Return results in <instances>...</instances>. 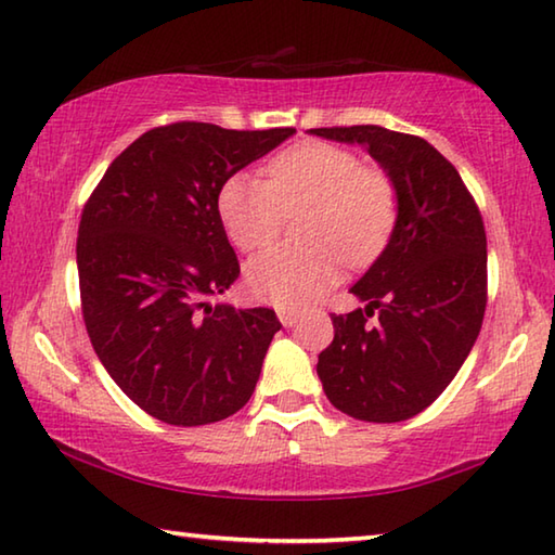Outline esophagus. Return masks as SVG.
<instances>
[{"label":"esophagus","instance_id":"esophagus-1","mask_svg":"<svg viewBox=\"0 0 555 555\" xmlns=\"http://www.w3.org/2000/svg\"><path fill=\"white\" fill-rule=\"evenodd\" d=\"M298 318L300 315L296 310H279V320H281V325H284V327H296Z\"/></svg>","mask_w":555,"mask_h":555}]
</instances>
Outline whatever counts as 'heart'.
Wrapping results in <instances>:
<instances>
[{
	"mask_svg": "<svg viewBox=\"0 0 555 555\" xmlns=\"http://www.w3.org/2000/svg\"><path fill=\"white\" fill-rule=\"evenodd\" d=\"M398 198L390 179L361 167L349 150L306 140L269 159L267 181L235 175L218 194V214L240 249L269 245L297 216L300 245L271 247L249 261V294L279 308L320 296L339 274V255L366 261L396 223Z\"/></svg>",
	"mask_w": 555,
	"mask_h": 555,
	"instance_id": "heart-1",
	"label": "heart"
}]
</instances>
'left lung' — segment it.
I'll list each match as a JSON object with an SVG mask.
<instances>
[{
	"label": "left lung",
	"instance_id": "left-lung-1",
	"mask_svg": "<svg viewBox=\"0 0 555 555\" xmlns=\"http://www.w3.org/2000/svg\"><path fill=\"white\" fill-rule=\"evenodd\" d=\"M308 133L364 147L398 198L386 247L349 288L366 306L332 315L335 339L318 357L322 390L354 420H410L444 392L478 339L488 284L482 218L456 167L427 140L380 126ZM374 309L379 320L369 326Z\"/></svg>",
	"mask_w": 555,
	"mask_h": 555
}]
</instances>
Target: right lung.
Here are the masks:
<instances>
[{
    "instance_id": "add662e5",
    "label": "right lung",
    "mask_w": 555,
    "mask_h": 555,
    "mask_svg": "<svg viewBox=\"0 0 555 555\" xmlns=\"http://www.w3.org/2000/svg\"><path fill=\"white\" fill-rule=\"evenodd\" d=\"M294 133L153 128L87 201L77 271L89 339L118 388L167 425L220 422L255 392L281 322L269 308L208 304L240 276L218 194Z\"/></svg>"
}]
</instances>
